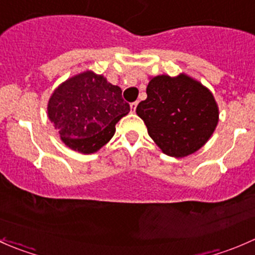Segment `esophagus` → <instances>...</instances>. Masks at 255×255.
Returning a JSON list of instances; mask_svg holds the SVG:
<instances>
[{"label": "esophagus", "mask_w": 255, "mask_h": 255, "mask_svg": "<svg viewBox=\"0 0 255 255\" xmlns=\"http://www.w3.org/2000/svg\"><path fill=\"white\" fill-rule=\"evenodd\" d=\"M138 106V102H133V104H130V110H132L133 112H135V109H137Z\"/></svg>", "instance_id": "esophagus-1"}]
</instances>
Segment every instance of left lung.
<instances>
[{
	"label": "left lung",
	"mask_w": 255,
	"mask_h": 255,
	"mask_svg": "<svg viewBox=\"0 0 255 255\" xmlns=\"http://www.w3.org/2000/svg\"><path fill=\"white\" fill-rule=\"evenodd\" d=\"M135 112L154 143L174 158H184L202 148L220 118L212 92L184 73L149 78L146 99Z\"/></svg>",
	"instance_id": "left-lung-1"
}]
</instances>
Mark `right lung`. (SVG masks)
Here are the masks:
<instances>
[{
	"label": "right lung",
	"instance_id": "1",
	"mask_svg": "<svg viewBox=\"0 0 255 255\" xmlns=\"http://www.w3.org/2000/svg\"><path fill=\"white\" fill-rule=\"evenodd\" d=\"M120 86L92 70L61 82L48 101V118L66 146L96 153L111 140L116 123L129 112Z\"/></svg>",
	"mask_w": 255,
	"mask_h": 255
}]
</instances>
